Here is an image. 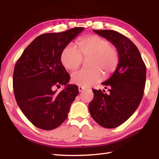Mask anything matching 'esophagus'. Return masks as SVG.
<instances>
[{
    "mask_svg": "<svg viewBox=\"0 0 159 159\" xmlns=\"http://www.w3.org/2000/svg\"><path fill=\"white\" fill-rule=\"evenodd\" d=\"M85 89V88L82 87V86H79V92H82V91Z\"/></svg>",
    "mask_w": 159,
    "mask_h": 159,
    "instance_id": "1",
    "label": "esophagus"
}]
</instances>
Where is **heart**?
Masks as SVG:
<instances>
[{"label":"heart","instance_id":"heart-1","mask_svg":"<svg viewBox=\"0 0 159 159\" xmlns=\"http://www.w3.org/2000/svg\"><path fill=\"white\" fill-rule=\"evenodd\" d=\"M89 69H81L71 74V81L82 87H88L101 80L102 74L108 76L115 71L119 62L116 48L109 41L98 36H89L79 42V49L68 45L62 51L61 61L69 70H75L83 63V59L90 58Z\"/></svg>","mask_w":159,"mask_h":159}]
</instances>
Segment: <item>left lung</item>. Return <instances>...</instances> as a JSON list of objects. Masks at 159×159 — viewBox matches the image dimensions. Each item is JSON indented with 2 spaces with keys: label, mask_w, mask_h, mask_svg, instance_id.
Instances as JSON below:
<instances>
[{
  "label": "left lung",
  "mask_w": 159,
  "mask_h": 159,
  "mask_svg": "<svg viewBox=\"0 0 159 159\" xmlns=\"http://www.w3.org/2000/svg\"><path fill=\"white\" fill-rule=\"evenodd\" d=\"M114 44L119 62L114 74L102 84L108 89H93L94 98L88 105L90 114L102 127L114 128L125 122L144 95L146 66L139 51L130 39L113 30H93Z\"/></svg>",
  "instance_id": "left-lung-1"
}]
</instances>
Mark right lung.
I'll use <instances>...</instances> for the list:
<instances>
[{"label": "right lung", "instance_id": "add662e5", "mask_svg": "<svg viewBox=\"0 0 159 159\" xmlns=\"http://www.w3.org/2000/svg\"><path fill=\"white\" fill-rule=\"evenodd\" d=\"M84 27L36 38L15 64L13 88L16 102L32 124L50 130L68 116L70 107L79 94L76 85L67 84L70 76L61 61L64 48ZM66 88L56 93L54 88Z\"/></svg>", "mask_w": 159, "mask_h": 159}]
</instances>
